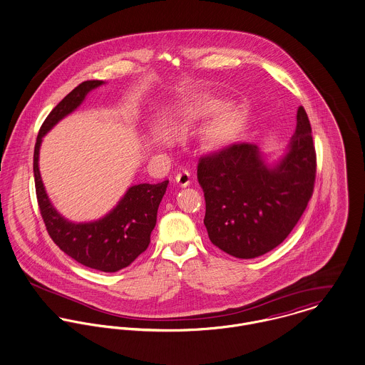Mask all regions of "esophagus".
<instances>
[{
  "label": "esophagus",
  "instance_id": "esophagus-1",
  "mask_svg": "<svg viewBox=\"0 0 365 365\" xmlns=\"http://www.w3.org/2000/svg\"><path fill=\"white\" fill-rule=\"evenodd\" d=\"M175 182L181 187H188L191 184V173L187 171V170H182V171L177 173Z\"/></svg>",
  "mask_w": 365,
  "mask_h": 365
}]
</instances>
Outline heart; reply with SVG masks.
<instances>
[{
  "mask_svg": "<svg viewBox=\"0 0 365 365\" xmlns=\"http://www.w3.org/2000/svg\"><path fill=\"white\" fill-rule=\"evenodd\" d=\"M213 110L212 104L207 103H200V104H194L190 110V114L192 117H199V115H206ZM237 113L232 108H225L219 111L206 125L203 139L209 146H219L229 140L232 138V133L237 128Z\"/></svg>",
  "mask_w": 365,
  "mask_h": 365,
  "instance_id": "obj_1",
  "label": "heart"
}]
</instances>
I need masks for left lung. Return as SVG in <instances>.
Returning <instances> with one entry per match:
<instances>
[{
	"instance_id": "left-lung-1",
	"label": "left lung",
	"mask_w": 365,
	"mask_h": 365,
	"mask_svg": "<svg viewBox=\"0 0 365 365\" xmlns=\"http://www.w3.org/2000/svg\"><path fill=\"white\" fill-rule=\"evenodd\" d=\"M315 174L317 153L302 106L289 152L276 166H266L254 143H232L202 156L198 181L212 244L241 259L276 248L302 216L314 192Z\"/></svg>"
}]
</instances>
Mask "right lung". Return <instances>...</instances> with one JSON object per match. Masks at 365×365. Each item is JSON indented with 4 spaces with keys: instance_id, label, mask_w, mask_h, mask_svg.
<instances>
[{
    "instance_id": "1",
    "label": "right lung",
    "mask_w": 365,
    "mask_h": 365,
    "mask_svg": "<svg viewBox=\"0 0 365 365\" xmlns=\"http://www.w3.org/2000/svg\"><path fill=\"white\" fill-rule=\"evenodd\" d=\"M103 83V81L82 82L51 110L36 139L34 173L37 203L51 240L76 262L111 273L131 265L146 251L168 180L158 184L133 185L104 217L91 223H72L51 205L38 171V150L43 136L78 108L92 89Z\"/></svg>"
}]
</instances>
